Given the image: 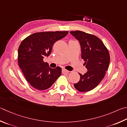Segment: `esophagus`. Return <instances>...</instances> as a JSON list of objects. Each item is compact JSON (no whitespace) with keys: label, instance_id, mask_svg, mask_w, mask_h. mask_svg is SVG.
Here are the masks:
<instances>
[{"label":"esophagus","instance_id":"34e87169","mask_svg":"<svg viewBox=\"0 0 127 127\" xmlns=\"http://www.w3.org/2000/svg\"><path fill=\"white\" fill-rule=\"evenodd\" d=\"M69 72V71L65 69H62V73L63 74H67Z\"/></svg>","mask_w":127,"mask_h":127}]
</instances>
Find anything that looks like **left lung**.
Instances as JSON below:
<instances>
[{"label": "left lung", "instance_id": "1", "mask_svg": "<svg viewBox=\"0 0 127 127\" xmlns=\"http://www.w3.org/2000/svg\"><path fill=\"white\" fill-rule=\"evenodd\" d=\"M70 33L79 41L81 57L88 70L84 75L79 73L80 80L74 87L79 92H88L95 88L104 77L110 63L109 52L97 36L79 31Z\"/></svg>", "mask_w": 127, "mask_h": 127}]
</instances>
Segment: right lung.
<instances>
[{
	"mask_svg": "<svg viewBox=\"0 0 127 127\" xmlns=\"http://www.w3.org/2000/svg\"><path fill=\"white\" fill-rule=\"evenodd\" d=\"M68 33V31L35 33L20 43L18 48V64L25 79L34 88L41 91L49 88L61 76V67L50 68L43 59L51 53L54 43L65 37Z\"/></svg>",
	"mask_w": 127,
	"mask_h": 127,
	"instance_id": "1",
	"label": "right lung"
}]
</instances>
